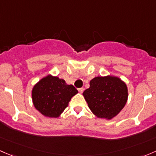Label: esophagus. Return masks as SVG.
<instances>
[{
    "mask_svg": "<svg viewBox=\"0 0 156 156\" xmlns=\"http://www.w3.org/2000/svg\"><path fill=\"white\" fill-rule=\"evenodd\" d=\"M78 91L80 93H83V91H84V89L83 88H80V89H78Z\"/></svg>",
    "mask_w": 156,
    "mask_h": 156,
    "instance_id": "obj_1",
    "label": "esophagus"
}]
</instances>
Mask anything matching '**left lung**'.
<instances>
[{
    "instance_id": "obj_1",
    "label": "left lung",
    "mask_w": 156,
    "mask_h": 156,
    "mask_svg": "<svg viewBox=\"0 0 156 156\" xmlns=\"http://www.w3.org/2000/svg\"><path fill=\"white\" fill-rule=\"evenodd\" d=\"M83 94L93 114L98 118L111 119L126 105L128 89L116 76H97L90 81V87Z\"/></svg>"
}]
</instances>
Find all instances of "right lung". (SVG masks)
<instances>
[{
    "instance_id": "right-lung-1",
    "label": "right lung",
    "mask_w": 156,
    "mask_h": 156,
    "mask_svg": "<svg viewBox=\"0 0 156 156\" xmlns=\"http://www.w3.org/2000/svg\"><path fill=\"white\" fill-rule=\"evenodd\" d=\"M78 91L62 79L48 75L41 79L32 89L34 106L44 116L57 118Z\"/></svg>"
}]
</instances>
